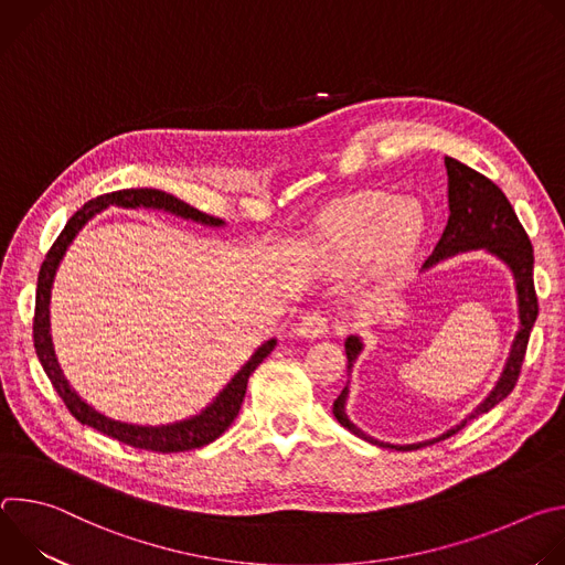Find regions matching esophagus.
Here are the masks:
<instances>
[{"mask_svg": "<svg viewBox=\"0 0 565 565\" xmlns=\"http://www.w3.org/2000/svg\"><path fill=\"white\" fill-rule=\"evenodd\" d=\"M297 335H301V338H306V340H321V338H327L329 335V319L321 315V312H317V310H310V312H306L301 319H299V324H297Z\"/></svg>", "mask_w": 565, "mask_h": 565, "instance_id": "esophagus-1", "label": "esophagus"}]
</instances>
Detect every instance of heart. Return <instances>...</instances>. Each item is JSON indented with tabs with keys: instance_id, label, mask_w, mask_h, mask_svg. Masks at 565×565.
I'll return each instance as SVG.
<instances>
[{
	"instance_id": "heart-1",
	"label": "heart",
	"mask_w": 565,
	"mask_h": 565,
	"mask_svg": "<svg viewBox=\"0 0 565 565\" xmlns=\"http://www.w3.org/2000/svg\"><path fill=\"white\" fill-rule=\"evenodd\" d=\"M425 230L427 221L418 203L366 192L324 218L315 255L321 264L335 268L371 257L373 277H388L414 259Z\"/></svg>"
}]
</instances>
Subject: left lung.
I'll use <instances>...</instances> for the list:
<instances>
[{
  "label": "left lung",
  "instance_id": "left-lung-1",
  "mask_svg": "<svg viewBox=\"0 0 565 565\" xmlns=\"http://www.w3.org/2000/svg\"><path fill=\"white\" fill-rule=\"evenodd\" d=\"M445 168H447V199H449V221L445 225V232L440 241L436 244L431 257L423 264L420 273L438 266L440 262L462 255V253H473L482 250L499 259L512 275L514 279V290H516V310H519V331L514 335V342L510 347V355L505 360V366L494 384V388L488 393V397H482L478 402L476 409L467 414L458 425L451 429L443 431L436 438L423 440V443H407V445H395V443H384L377 440L369 434H364L347 414V399H349V384L344 391L338 395L333 402V416L342 427H347L351 434L358 438L377 445V447H388L395 451H409L418 449L423 445H431L438 440L449 438L458 429H462L469 420H473L480 414H488L494 409L501 399H505L521 373V364L525 358L527 340L532 333V327L539 315V303H536V292H534V279H532V268H534V250L530 238L519 223L514 207L510 205L508 196L494 185L490 179L478 174L476 170L458 163L456 158L445 156ZM347 358H349V375L364 351V342L358 333L349 335L344 342Z\"/></svg>",
  "mask_w": 565,
  "mask_h": 565
}]
</instances>
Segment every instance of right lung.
Listing matches in <instances>:
<instances>
[{"label": "right lung", "mask_w": 565, "mask_h": 565, "mask_svg": "<svg viewBox=\"0 0 565 565\" xmlns=\"http://www.w3.org/2000/svg\"><path fill=\"white\" fill-rule=\"evenodd\" d=\"M111 205L125 207V210H138V207L160 210V212H168V214H174V216H181L185 221H194V223H201V225H207V227H223L225 225V221L214 218L205 212H199L196 207L188 205L185 201H181V199H177V196H172L163 190H151V188L120 190V192L103 194V196L92 199L89 203H85L83 210H77L68 218V223L64 225L62 234L57 236L53 248L49 250V255H46V259L40 268V275H38L33 342H35V353L40 358V364H42L44 373L49 375L51 384L55 386L57 395L64 399V405L71 412V416L83 425L100 431V434H107L109 438H116V440H120L125 445H131V447H138V449L163 451V454L190 451V449L210 445L236 418V414L241 409V402H244V397H246L248 377L270 355V351L277 347L275 338L266 340L250 355V360L232 375V380L216 393V397L210 402L205 409H201L199 414H194L185 420H177V423H168V425H134V423L116 420V418H109V416L100 414L98 409H94L89 405V402L79 397L75 388H71L68 380L64 377V373L57 364L53 340H51V319H49L51 288H53L55 273H57L68 246L73 244V238L77 236V232L83 230L96 214H100L103 210H107Z\"/></svg>", "instance_id": "obj_1"}]
</instances>
